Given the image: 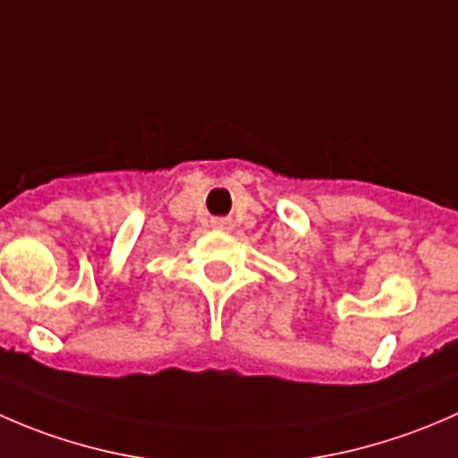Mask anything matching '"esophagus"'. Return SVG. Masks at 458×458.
Returning <instances> with one entry per match:
<instances>
[{"mask_svg": "<svg viewBox=\"0 0 458 458\" xmlns=\"http://www.w3.org/2000/svg\"><path fill=\"white\" fill-rule=\"evenodd\" d=\"M212 225H215V228H219V230H230V228H233V221H230V219H215V221H212Z\"/></svg>", "mask_w": 458, "mask_h": 458, "instance_id": "esophagus-1", "label": "esophagus"}]
</instances>
